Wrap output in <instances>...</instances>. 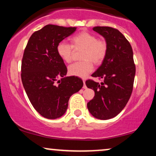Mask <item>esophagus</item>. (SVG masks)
<instances>
[{
    "instance_id": "34e87169",
    "label": "esophagus",
    "mask_w": 156,
    "mask_h": 156,
    "mask_svg": "<svg viewBox=\"0 0 156 156\" xmlns=\"http://www.w3.org/2000/svg\"><path fill=\"white\" fill-rule=\"evenodd\" d=\"M83 89H87V86H86V84H85V80H83Z\"/></svg>"
}]
</instances>
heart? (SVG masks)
<instances>
[{
	"instance_id": "1",
	"label": "heart",
	"mask_w": 156,
	"mask_h": 156,
	"mask_svg": "<svg viewBox=\"0 0 156 156\" xmlns=\"http://www.w3.org/2000/svg\"><path fill=\"white\" fill-rule=\"evenodd\" d=\"M71 44L62 41L57 44L56 51L58 56L66 63H70L73 58L74 51H80L81 62H76L68 67L70 76L85 78L93 69L94 65L103 63L107 51L108 45L104 39L97 38L96 35L89 31H83L73 36L70 38Z\"/></svg>"
}]
</instances>
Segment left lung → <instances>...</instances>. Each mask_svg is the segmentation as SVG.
<instances>
[{"instance_id": "obj_1", "label": "left lung", "mask_w": 156, "mask_h": 156, "mask_svg": "<svg viewBox=\"0 0 156 156\" xmlns=\"http://www.w3.org/2000/svg\"><path fill=\"white\" fill-rule=\"evenodd\" d=\"M93 30L105 39L108 51L103 63L92 75L103 81H86L87 87L94 91L87 108L93 117L108 119L121 112L131 95L136 73L133 50L128 39L116 28L96 26Z\"/></svg>"}]
</instances>
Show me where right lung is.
I'll return each mask as SVG.
<instances>
[{"mask_svg":"<svg viewBox=\"0 0 156 156\" xmlns=\"http://www.w3.org/2000/svg\"><path fill=\"white\" fill-rule=\"evenodd\" d=\"M76 30V27L47 25L31 36L23 53V87L34 108L47 119L62 117L70 96L83 85L78 77H65L67 67L56 51L57 44Z\"/></svg>","mask_w":156,"mask_h":156,"instance_id":"obj_1","label":"right lung"}]
</instances>
